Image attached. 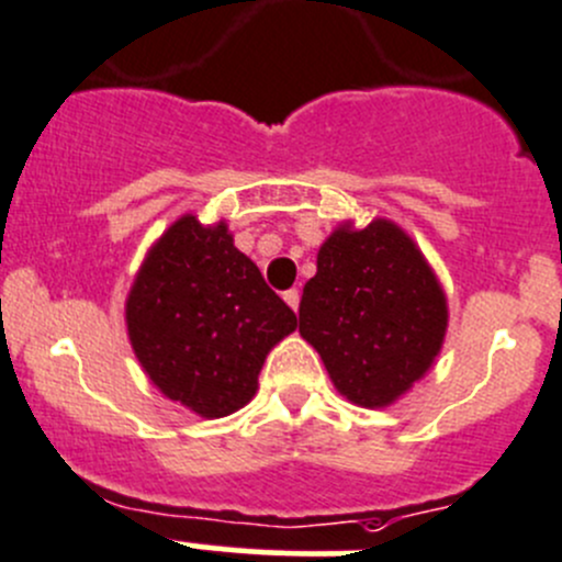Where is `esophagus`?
<instances>
[{"instance_id": "1", "label": "esophagus", "mask_w": 562, "mask_h": 562, "mask_svg": "<svg viewBox=\"0 0 562 562\" xmlns=\"http://www.w3.org/2000/svg\"><path fill=\"white\" fill-rule=\"evenodd\" d=\"M283 300H286L289 308L297 311V305H300V292H297V289H289V292H283Z\"/></svg>"}]
</instances>
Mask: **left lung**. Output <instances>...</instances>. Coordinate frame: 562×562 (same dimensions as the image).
<instances>
[{
    "mask_svg": "<svg viewBox=\"0 0 562 562\" xmlns=\"http://www.w3.org/2000/svg\"><path fill=\"white\" fill-rule=\"evenodd\" d=\"M446 330L442 283L402 226L344 221L322 243L300 300V336L347 402H398L435 366Z\"/></svg>",
    "mask_w": 562,
    "mask_h": 562,
    "instance_id": "8db88e82",
    "label": "left lung"
}]
</instances>
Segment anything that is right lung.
Instances as JSON below:
<instances>
[{
  "instance_id": "1",
  "label": "right lung",
  "mask_w": 562,
  "mask_h": 562,
  "mask_svg": "<svg viewBox=\"0 0 562 562\" xmlns=\"http://www.w3.org/2000/svg\"><path fill=\"white\" fill-rule=\"evenodd\" d=\"M144 374L202 418H226L254 398L270 349L297 316L235 248L226 221L180 215L149 246L125 300Z\"/></svg>"
}]
</instances>
